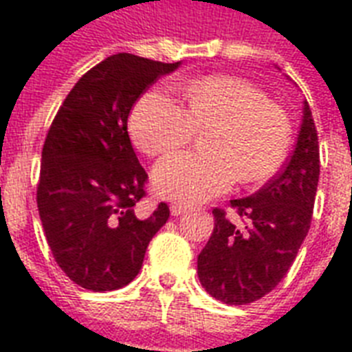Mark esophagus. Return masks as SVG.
I'll use <instances>...</instances> for the list:
<instances>
[{
    "label": "esophagus",
    "mask_w": 352,
    "mask_h": 352,
    "mask_svg": "<svg viewBox=\"0 0 352 352\" xmlns=\"http://www.w3.org/2000/svg\"><path fill=\"white\" fill-rule=\"evenodd\" d=\"M171 215H175V217H177V215H182V214H186V212H188V210H190V208H188V206H184V204H179V203H173V204H171Z\"/></svg>",
    "instance_id": "1"
}]
</instances>
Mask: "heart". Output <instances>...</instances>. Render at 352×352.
Instances as JSON below:
<instances>
[{
  "instance_id": "b5f03b06",
  "label": "heart",
  "mask_w": 352,
  "mask_h": 352,
  "mask_svg": "<svg viewBox=\"0 0 352 352\" xmlns=\"http://www.w3.org/2000/svg\"><path fill=\"white\" fill-rule=\"evenodd\" d=\"M184 107L159 89L138 98L129 117L133 140L149 157L190 142L208 129L206 153H173L155 166V192L177 203H203L241 182H259L283 164L290 122L261 91L232 76H206L179 85Z\"/></svg>"
}]
</instances>
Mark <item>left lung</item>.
<instances>
[{"label": "left lung", "mask_w": 352, "mask_h": 352, "mask_svg": "<svg viewBox=\"0 0 352 352\" xmlns=\"http://www.w3.org/2000/svg\"><path fill=\"white\" fill-rule=\"evenodd\" d=\"M320 179V146L311 107L303 102L300 133L287 164L254 195L232 199L245 225L214 208L215 226L197 257L199 281L228 305L268 294L287 276L311 228Z\"/></svg>", "instance_id": "1"}]
</instances>
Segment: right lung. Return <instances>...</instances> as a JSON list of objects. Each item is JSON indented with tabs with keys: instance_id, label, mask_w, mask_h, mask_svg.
I'll use <instances>...</instances> for the list:
<instances>
[{
	"instance_id": "obj_1",
	"label": "right lung",
	"mask_w": 352,
	"mask_h": 352,
	"mask_svg": "<svg viewBox=\"0 0 352 352\" xmlns=\"http://www.w3.org/2000/svg\"><path fill=\"white\" fill-rule=\"evenodd\" d=\"M181 62L118 52L87 71L58 109L41 151L38 212L58 267L82 289L117 290L142 268L146 248L170 217L135 206L148 173L127 133L138 96Z\"/></svg>"
}]
</instances>
